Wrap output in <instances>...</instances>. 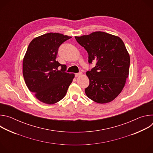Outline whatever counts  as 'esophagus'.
Masks as SVG:
<instances>
[{"mask_svg":"<svg viewBox=\"0 0 153 153\" xmlns=\"http://www.w3.org/2000/svg\"><path fill=\"white\" fill-rule=\"evenodd\" d=\"M82 73H76V74H75V77H79V76H80V75H82Z\"/></svg>","mask_w":153,"mask_h":153,"instance_id":"34e87169","label":"esophagus"}]
</instances>
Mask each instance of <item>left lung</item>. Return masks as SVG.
I'll list each match as a JSON object with an SVG mask.
<instances>
[{
  "label": "left lung",
  "instance_id": "obj_1",
  "mask_svg": "<svg viewBox=\"0 0 153 153\" xmlns=\"http://www.w3.org/2000/svg\"><path fill=\"white\" fill-rule=\"evenodd\" d=\"M88 54V62L96 66L86 72L90 84L86 95L99 103L113 100L121 93L129 74V55L122 40L102 31L75 37Z\"/></svg>",
  "mask_w": 153,
  "mask_h": 153
}]
</instances>
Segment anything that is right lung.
<instances>
[{
	"label": "right lung",
	"instance_id": "obj_1",
	"mask_svg": "<svg viewBox=\"0 0 153 153\" xmlns=\"http://www.w3.org/2000/svg\"><path fill=\"white\" fill-rule=\"evenodd\" d=\"M71 37L49 33L34 38L28 45L23 60V76L29 90L42 102L54 104L62 100L74 77L65 71L66 65L56 60L59 47Z\"/></svg>",
	"mask_w": 153,
	"mask_h": 153
}]
</instances>
